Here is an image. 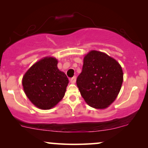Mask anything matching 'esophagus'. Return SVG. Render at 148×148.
Segmentation results:
<instances>
[{
    "mask_svg": "<svg viewBox=\"0 0 148 148\" xmlns=\"http://www.w3.org/2000/svg\"><path fill=\"white\" fill-rule=\"evenodd\" d=\"M76 76H74V77L71 78V79H70L71 83H76Z\"/></svg>",
    "mask_w": 148,
    "mask_h": 148,
    "instance_id": "esophagus-1",
    "label": "esophagus"
}]
</instances>
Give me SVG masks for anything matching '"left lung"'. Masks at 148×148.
Returning <instances> with one entry per match:
<instances>
[{"label": "left lung", "mask_w": 148, "mask_h": 148, "mask_svg": "<svg viewBox=\"0 0 148 148\" xmlns=\"http://www.w3.org/2000/svg\"><path fill=\"white\" fill-rule=\"evenodd\" d=\"M122 83V69L115 59L96 50L85 56L76 85L88 105L98 109L107 108L117 98Z\"/></svg>", "instance_id": "8db88e82"}]
</instances>
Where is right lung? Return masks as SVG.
<instances>
[{
  "label": "right lung",
  "mask_w": 148,
  "mask_h": 148,
  "mask_svg": "<svg viewBox=\"0 0 148 148\" xmlns=\"http://www.w3.org/2000/svg\"><path fill=\"white\" fill-rule=\"evenodd\" d=\"M57 63L55 58L45 57L33 64L22 78L27 98L41 109L54 107L65 95L69 80L58 69Z\"/></svg>",
  "instance_id": "obj_1"
}]
</instances>
